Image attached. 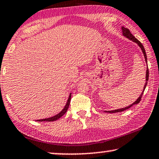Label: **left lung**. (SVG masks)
Listing matches in <instances>:
<instances>
[{
	"label": "left lung",
	"mask_w": 159,
	"mask_h": 159,
	"mask_svg": "<svg viewBox=\"0 0 159 159\" xmlns=\"http://www.w3.org/2000/svg\"><path fill=\"white\" fill-rule=\"evenodd\" d=\"M121 29H122V32H123V35H124V36L126 37V38H128L129 39L131 40V41H133L134 42H135V43H137V44H138L139 47L141 48L142 51H143V54H144V57H145V60L146 62H147V55H146L145 50V48H144V46H143V44H142V43H140V41H139L138 40H137V39H136V38H135V37L134 36V35H133L132 34L130 33L129 30L128 28H126V27H121ZM148 78H149V71H148V68H147V70H146V82H145V86H144L143 92H142V94H140V96L139 97V98L137 99V100L135 101L134 103H132V105H130L129 106H127V107H124V108H121V109H118V110H115V111H105V112H108V113H118V112H122V111H126V110H128L129 108H130L131 107L133 106V105H134L138 104V103H139V102H140V100H141L142 96H143V93H144V91H145L146 86H147L148 81Z\"/></svg>",
	"instance_id": "left-lung-1"
}]
</instances>
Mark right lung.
<instances>
[{
	"label": "right lung",
	"mask_w": 159,
	"mask_h": 159,
	"mask_svg": "<svg viewBox=\"0 0 159 159\" xmlns=\"http://www.w3.org/2000/svg\"><path fill=\"white\" fill-rule=\"evenodd\" d=\"M70 99H71V94H70L69 98H68V99H67V102L66 105H65L64 109H63L62 111H61L60 113H58L57 115L53 116V117L48 118H45V119H40V120H38V121H54V120H57V119H59V118L62 117V116L63 115H64V114L67 112V109H68V107H69L70 102Z\"/></svg>",
	"instance_id": "add662e5"
}]
</instances>
